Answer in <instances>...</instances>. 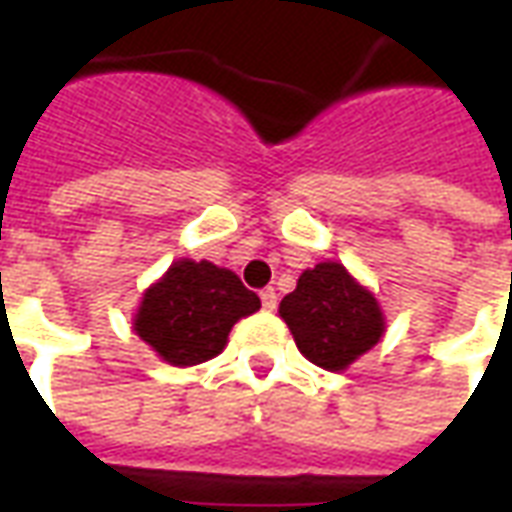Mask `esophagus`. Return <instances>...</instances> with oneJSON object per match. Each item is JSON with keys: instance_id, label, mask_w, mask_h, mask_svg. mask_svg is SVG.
Segmentation results:
<instances>
[{"instance_id": "34e87169", "label": "esophagus", "mask_w": 512, "mask_h": 512, "mask_svg": "<svg viewBox=\"0 0 512 512\" xmlns=\"http://www.w3.org/2000/svg\"><path fill=\"white\" fill-rule=\"evenodd\" d=\"M260 301H263V310H277V290L274 288H266L260 290Z\"/></svg>"}]
</instances>
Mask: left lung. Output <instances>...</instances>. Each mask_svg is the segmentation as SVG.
Here are the masks:
<instances>
[{"label": "left lung", "mask_w": 512, "mask_h": 512, "mask_svg": "<svg viewBox=\"0 0 512 512\" xmlns=\"http://www.w3.org/2000/svg\"><path fill=\"white\" fill-rule=\"evenodd\" d=\"M299 351L323 370H345L384 334V315L373 293L340 263L304 271L296 290L279 304Z\"/></svg>", "instance_id": "1"}]
</instances>
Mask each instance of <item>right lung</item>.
<instances>
[{
	"instance_id": "add662e5",
	"label": "right lung",
	"mask_w": 512,
	"mask_h": 512,
	"mask_svg": "<svg viewBox=\"0 0 512 512\" xmlns=\"http://www.w3.org/2000/svg\"><path fill=\"white\" fill-rule=\"evenodd\" d=\"M260 310L257 293L208 260H178L147 290L134 329L164 362L191 367L222 354L235 321Z\"/></svg>"
}]
</instances>
